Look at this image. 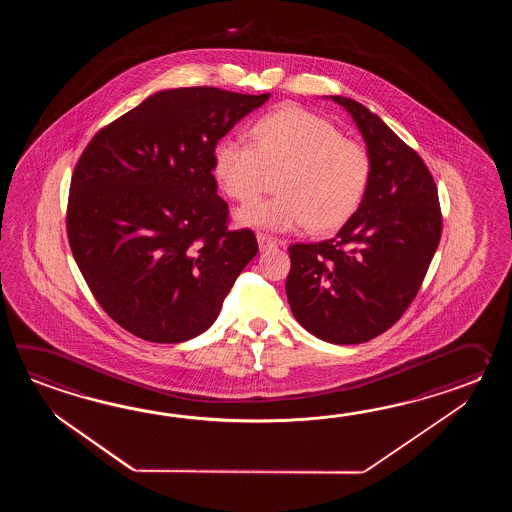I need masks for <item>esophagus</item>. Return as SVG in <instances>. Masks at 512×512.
I'll list each match as a JSON object with an SVG mask.
<instances>
[{
	"instance_id": "esophagus-1",
	"label": "esophagus",
	"mask_w": 512,
	"mask_h": 512,
	"mask_svg": "<svg viewBox=\"0 0 512 512\" xmlns=\"http://www.w3.org/2000/svg\"><path fill=\"white\" fill-rule=\"evenodd\" d=\"M258 247H260V251H269V249H274L276 245H278V240L276 238H272V236H267V234H263V232H258Z\"/></svg>"
}]
</instances>
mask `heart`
Instances as JSON below:
<instances>
[{"instance_id": "b5f03b06", "label": "heart", "mask_w": 512, "mask_h": 512, "mask_svg": "<svg viewBox=\"0 0 512 512\" xmlns=\"http://www.w3.org/2000/svg\"><path fill=\"white\" fill-rule=\"evenodd\" d=\"M251 144L221 139L212 150V174L238 203L260 196L267 174L276 172V196L241 208L247 227L283 230L307 225L331 232L346 225L368 192V150L342 137L333 122L298 106H283L256 120Z\"/></svg>"}]
</instances>
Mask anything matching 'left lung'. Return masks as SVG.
I'll list each match as a JSON object with an SVG mask.
<instances>
[{
	"mask_svg": "<svg viewBox=\"0 0 512 512\" xmlns=\"http://www.w3.org/2000/svg\"><path fill=\"white\" fill-rule=\"evenodd\" d=\"M348 111L368 146L371 177L359 210L331 240L289 247L285 293L294 318L331 344H362L404 315L441 240L434 177L419 153L357 100Z\"/></svg>",
	"mask_w": 512,
	"mask_h": 512,
	"instance_id": "1",
	"label": "left lung"
}]
</instances>
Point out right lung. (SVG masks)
Here are the masks:
<instances>
[{
	"mask_svg": "<svg viewBox=\"0 0 512 512\" xmlns=\"http://www.w3.org/2000/svg\"><path fill=\"white\" fill-rule=\"evenodd\" d=\"M271 97L164 89L95 133L67 201V238L100 307L131 335L175 344L214 324L258 252L229 230L212 150Z\"/></svg>",
	"mask_w": 512,
	"mask_h": 512,
	"instance_id": "1",
	"label": "right lung"
}]
</instances>
